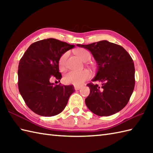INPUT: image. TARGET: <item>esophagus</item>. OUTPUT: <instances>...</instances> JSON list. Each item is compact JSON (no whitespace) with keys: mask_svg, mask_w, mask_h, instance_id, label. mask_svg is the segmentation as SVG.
I'll return each instance as SVG.
<instances>
[{"mask_svg":"<svg viewBox=\"0 0 153 153\" xmlns=\"http://www.w3.org/2000/svg\"><path fill=\"white\" fill-rule=\"evenodd\" d=\"M82 86H80V85H74V89L75 90H79L81 88H82Z\"/></svg>","mask_w":153,"mask_h":153,"instance_id":"34e87169","label":"esophagus"}]
</instances>
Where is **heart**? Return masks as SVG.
I'll return each instance as SVG.
<instances>
[{"label":"heart","mask_w":153,"mask_h":153,"mask_svg":"<svg viewBox=\"0 0 153 153\" xmlns=\"http://www.w3.org/2000/svg\"><path fill=\"white\" fill-rule=\"evenodd\" d=\"M76 54L81 60L83 62H88L91 58L90 53L84 48H80L76 51ZM68 57V53H64L60 56L58 61V66L61 71L66 69V61ZM91 77V73L89 70H85L81 71H70L64 74L63 77V81L66 84H73V85H79L85 82L86 80L89 79Z\"/></svg>","instance_id":"obj_1"}]
</instances>
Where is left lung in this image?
Segmentation results:
<instances>
[{"mask_svg":"<svg viewBox=\"0 0 153 153\" xmlns=\"http://www.w3.org/2000/svg\"><path fill=\"white\" fill-rule=\"evenodd\" d=\"M77 46L88 49L98 65L92 82L88 83L89 95L85 99L88 108L99 116L114 114L129 102L135 87V67L130 55L120 45L108 41Z\"/></svg>","mask_w":153,"mask_h":153,"instance_id":"8db88e82","label":"left lung"}]
</instances>
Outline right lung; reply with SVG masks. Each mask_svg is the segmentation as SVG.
<instances>
[{
  "instance_id": "add662e5",
  "label": "right lung",
  "mask_w": 153,
  "mask_h": 153,
  "mask_svg": "<svg viewBox=\"0 0 153 153\" xmlns=\"http://www.w3.org/2000/svg\"><path fill=\"white\" fill-rule=\"evenodd\" d=\"M75 47L56 39H47L32 43L19 60L18 89L26 105L42 116H53L66 107L73 85H54L55 77L60 81L58 61L60 56Z\"/></svg>"
}]
</instances>
